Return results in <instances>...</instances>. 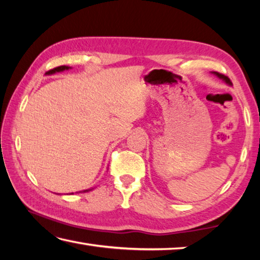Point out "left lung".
<instances>
[{
    "label": "left lung",
    "mask_w": 260,
    "mask_h": 260,
    "mask_svg": "<svg viewBox=\"0 0 260 260\" xmlns=\"http://www.w3.org/2000/svg\"><path fill=\"white\" fill-rule=\"evenodd\" d=\"M217 74V76L219 77V78H221V79H223V80H225L227 83H231V80H230V78L228 77H226V76H223V74H221V73H215Z\"/></svg>",
    "instance_id": "obj_1"
}]
</instances>
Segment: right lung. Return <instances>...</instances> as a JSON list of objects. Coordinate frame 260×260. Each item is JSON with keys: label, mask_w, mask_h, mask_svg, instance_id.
<instances>
[{"label": "right lung", "mask_w": 260, "mask_h": 260, "mask_svg": "<svg viewBox=\"0 0 260 260\" xmlns=\"http://www.w3.org/2000/svg\"><path fill=\"white\" fill-rule=\"evenodd\" d=\"M64 70H69V67H65V65H61V67H57L52 70H49V71L47 72V74H52V73H56V72H60V71H64ZM86 191H89V189L88 190H82L81 192H86Z\"/></svg>", "instance_id": "right-lung-1"}]
</instances>
